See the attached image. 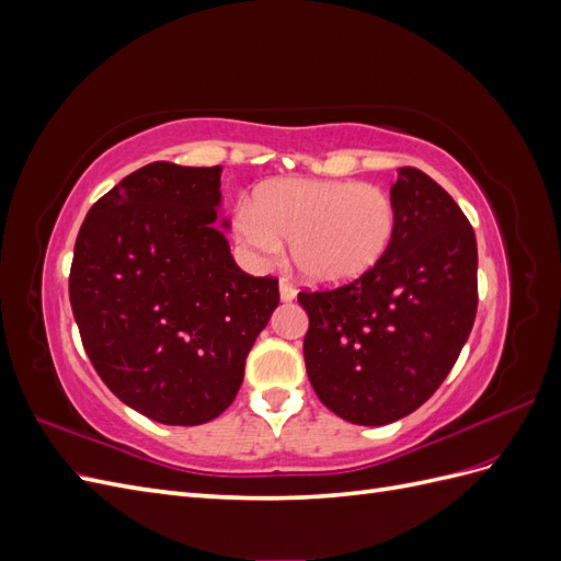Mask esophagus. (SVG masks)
Masks as SVG:
<instances>
[{
  "mask_svg": "<svg viewBox=\"0 0 561 561\" xmlns=\"http://www.w3.org/2000/svg\"><path fill=\"white\" fill-rule=\"evenodd\" d=\"M278 290H280V299L283 301H293L297 297V287L290 280H285V278H280Z\"/></svg>",
  "mask_w": 561,
  "mask_h": 561,
  "instance_id": "obj_1",
  "label": "esophagus"
}]
</instances>
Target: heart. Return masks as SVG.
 Here are the masks:
<instances>
[{
	"label": "heart",
	"instance_id": "b5f03b06",
	"mask_svg": "<svg viewBox=\"0 0 561 561\" xmlns=\"http://www.w3.org/2000/svg\"><path fill=\"white\" fill-rule=\"evenodd\" d=\"M233 225L254 262L280 257L283 241H290L304 276L339 287L383 262L398 233V208L393 196L375 184L280 178L260 184Z\"/></svg>",
	"mask_w": 561,
	"mask_h": 561
}]
</instances>
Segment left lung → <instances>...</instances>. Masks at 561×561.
Returning <instances> with one entry per match:
<instances>
[{"label":"left lung","mask_w":561,"mask_h":561,"mask_svg":"<svg viewBox=\"0 0 561 561\" xmlns=\"http://www.w3.org/2000/svg\"><path fill=\"white\" fill-rule=\"evenodd\" d=\"M398 233L383 262L334 290L299 293L307 375L330 412L386 426L445 381L478 313V241L433 178L404 165L390 186Z\"/></svg>","instance_id":"obj_1"}]
</instances>
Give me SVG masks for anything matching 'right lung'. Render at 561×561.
<instances>
[{
    "label": "right lung",
    "mask_w": 561,
    "mask_h": 561,
    "mask_svg": "<svg viewBox=\"0 0 561 561\" xmlns=\"http://www.w3.org/2000/svg\"><path fill=\"white\" fill-rule=\"evenodd\" d=\"M219 173L149 163L93 203L75 243L81 344L118 400L165 426L227 410L280 301L278 280L239 268L215 225Z\"/></svg>",
    "instance_id": "right-lung-1"
}]
</instances>
